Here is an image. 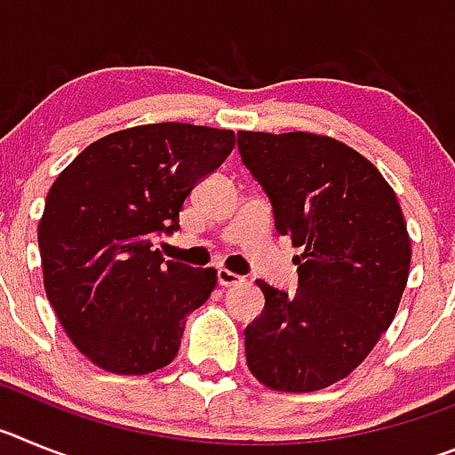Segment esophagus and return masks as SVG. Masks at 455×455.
<instances>
[{
	"instance_id": "obj_1",
	"label": "esophagus",
	"mask_w": 455,
	"mask_h": 455,
	"mask_svg": "<svg viewBox=\"0 0 455 455\" xmlns=\"http://www.w3.org/2000/svg\"><path fill=\"white\" fill-rule=\"evenodd\" d=\"M216 280H219L220 287H232V284L243 283V277L236 275V273H232V271H228V268H219V271H216Z\"/></svg>"
}]
</instances>
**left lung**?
I'll return each instance as SVG.
<instances>
[{
    "label": "left lung",
    "instance_id": "1",
    "mask_svg": "<svg viewBox=\"0 0 455 455\" xmlns=\"http://www.w3.org/2000/svg\"><path fill=\"white\" fill-rule=\"evenodd\" d=\"M236 136L277 235L305 251L296 293L257 280L264 309L243 332L248 369L277 392H316L363 363L399 309L412 255L403 212L378 168L331 136Z\"/></svg>",
    "mask_w": 455,
    "mask_h": 455
}]
</instances>
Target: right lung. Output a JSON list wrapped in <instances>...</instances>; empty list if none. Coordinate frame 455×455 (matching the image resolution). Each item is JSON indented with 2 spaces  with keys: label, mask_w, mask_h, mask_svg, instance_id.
<instances>
[{
  "label": "right lung",
  "mask_w": 455,
  "mask_h": 455,
  "mask_svg": "<svg viewBox=\"0 0 455 455\" xmlns=\"http://www.w3.org/2000/svg\"><path fill=\"white\" fill-rule=\"evenodd\" d=\"M232 148L230 130L140 124L91 143L52 184L38 223L45 291L91 363L143 376L175 360L216 268L166 262L155 239L180 230L187 196Z\"/></svg>",
  "instance_id": "add662e5"
}]
</instances>
